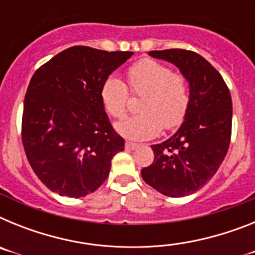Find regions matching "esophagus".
I'll use <instances>...</instances> for the list:
<instances>
[{"label":"esophagus","mask_w":255,"mask_h":255,"mask_svg":"<svg viewBox=\"0 0 255 255\" xmlns=\"http://www.w3.org/2000/svg\"><path fill=\"white\" fill-rule=\"evenodd\" d=\"M125 148H126V149H129V150H135V149H138L139 145H138V144H135V143H130V141H126Z\"/></svg>","instance_id":"1"}]
</instances>
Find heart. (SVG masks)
Returning <instances> with one entry per match:
<instances>
[{
  "label": "heart",
  "instance_id": "b5f03b06",
  "mask_svg": "<svg viewBox=\"0 0 255 255\" xmlns=\"http://www.w3.org/2000/svg\"><path fill=\"white\" fill-rule=\"evenodd\" d=\"M130 89L143 96L141 114L126 117L115 125L121 136L130 140H147L161 132L162 128H179L189 111L190 92L186 79L154 60H141L128 70ZM103 107L112 117H123L129 102V89L121 79L110 76L101 88Z\"/></svg>",
  "mask_w": 255,
  "mask_h": 255
}]
</instances>
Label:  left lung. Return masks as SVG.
Wrapping results in <instances>:
<instances>
[{
	"label": "left lung",
	"mask_w": 255,
	"mask_h": 255,
	"mask_svg": "<svg viewBox=\"0 0 255 255\" xmlns=\"http://www.w3.org/2000/svg\"><path fill=\"white\" fill-rule=\"evenodd\" d=\"M149 56L173 64L186 79L190 105L175 134L152 145L154 161L141 177L161 194H193L217 172L231 139L233 101L226 83L206 58L185 49L150 51Z\"/></svg>",
	"instance_id": "1"
}]
</instances>
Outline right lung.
Masks as SVG:
<instances>
[{
  "mask_svg": "<svg viewBox=\"0 0 255 255\" xmlns=\"http://www.w3.org/2000/svg\"><path fill=\"white\" fill-rule=\"evenodd\" d=\"M132 55L70 47L34 73L24 100L21 136L31 168L49 190L82 198L107 179L125 140L108 120L101 88Z\"/></svg>",
  "mask_w": 255,
  "mask_h": 255,
  "instance_id": "add662e5",
  "label": "right lung"
}]
</instances>
